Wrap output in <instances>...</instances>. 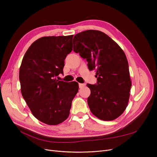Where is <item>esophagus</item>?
<instances>
[{"label": "esophagus", "instance_id": "34e87169", "mask_svg": "<svg viewBox=\"0 0 157 157\" xmlns=\"http://www.w3.org/2000/svg\"><path fill=\"white\" fill-rule=\"evenodd\" d=\"M78 85H79V88H83L86 84H82V83H79Z\"/></svg>", "mask_w": 157, "mask_h": 157}]
</instances>
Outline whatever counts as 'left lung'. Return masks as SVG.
Wrapping results in <instances>:
<instances>
[{
	"label": "left lung",
	"instance_id": "obj_1",
	"mask_svg": "<svg viewBox=\"0 0 157 157\" xmlns=\"http://www.w3.org/2000/svg\"><path fill=\"white\" fill-rule=\"evenodd\" d=\"M73 50L88 61L90 71L96 69L98 82L87 84L91 94L88 104L99 119H116L125 111L132 82L124 51L105 33L87 30L75 35Z\"/></svg>",
	"mask_w": 157,
	"mask_h": 157
}]
</instances>
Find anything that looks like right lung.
I'll list each match as a JSON object with an SVG mask.
<instances>
[{
  "instance_id": "1",
  "label": "right lung",
  "mask_w": 157,
  "mask_h": 157,
  "mask_svg": "<svg viewBox=\"0 0 157 157\" xmlns=\"http://www.w3.org/2000/svg\"><path fill=\"white\" fill-rule=\"evenodd\" d=\"M73 35L43 36L27 50L20 68L21 92L36 118L57 125L68 118L78 90L77 82L56 79L63 73L64 60L73 50Z\"/></svg>"
}]
</instances>
